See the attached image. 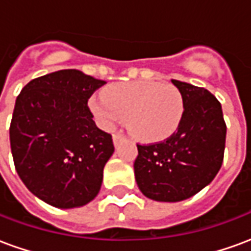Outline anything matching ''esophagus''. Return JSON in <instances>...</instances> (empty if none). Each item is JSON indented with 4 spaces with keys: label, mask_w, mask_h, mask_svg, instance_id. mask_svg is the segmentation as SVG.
I'll use <instances>...</instances> for the list:
<instances>
[{
    "label": "esophagus",
    "mask_w": 251,
    "mask_h": 251,
    "mask_svg": "<svg viewBox=\"0 0 251 251\" xmlns=\"http://www.w3.org/2000/svg\"><path fill=\"white\" fill-rule=\"evenodd\" d=\"M124 140H125V137L122 136V134H120V133H115L114 136H113V142H114L115 147H117L121 141H124Z\"/></svg>",
    "instance_id": "34e87169"
}]
</instances>
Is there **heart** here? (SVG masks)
<instances>
[{
	"instance_id": "obj_1",
	"label": "heart",
	"mask_w": 251,
	"mask_h": 251,
	"mask_svg": "<svg viewBox=\"0 0 251 251\" xmlns=\"http://www.w3.org/2000/svg\"><path fill=\"white\" fill-rule=\"evenodd\" d=\"M99 125L111 129L127 118L133 136L144 142L167 140L183 118V98L177 88L157 82L118 83L88 102Z\"/></svg>"
}]
</instances>
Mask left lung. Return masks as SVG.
I'll return each mask as SVG.
<instances>
[{"label":"left lung","instance_id":"8db88e82","mask_svg":"<svg viewBox=\"0 0 251 251\" xmlns=\"http://www.w3.org/2000/svg\"><path fill=\"white\" fill-rule=\"evenodd\" d=\"M183 98V118L172 136L137 145L134 175L138 188L156 201H181L214 180L223 163L226 124L222 106L203 87L172 79Z\"/></svg>","mask_w":251,"mask_h":251}]
</instances>
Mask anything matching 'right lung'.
<instances>
[{
  "instance_id": "add662e5",
  "label": "right lung",
  "mask_w": 251,
  "mask_h": 251,
  "mask_svg": "<svg viewBox=\"0 0 251 251\" xmlns=\"http://www.w3.org/2000/svg\"><path fill=\"white\" fill-rule=\"evenodd\" d=\"M104 83L60 70L30 80L16 99L9 129L14 167L25 187L53 207H82L100 189L114 145L87 102Z\"/></svg>"
}]
</instances>
